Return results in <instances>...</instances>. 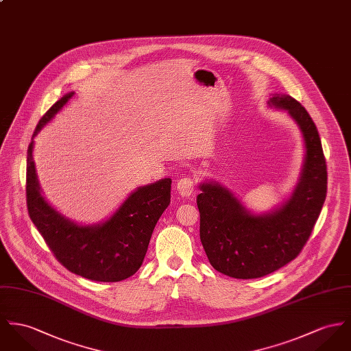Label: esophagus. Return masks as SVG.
I'll return each instance as SVG.
<instances>
[{
	"mask_svg": "<svg viewBox=\"0 0 351 351\" xmlns=\"http://www.w3.org/2000/svg\"><path fill=\"white\" fill-rule=\"evenodd\" d=\"M176 189L180 196L183 197H187L191 196V193L193 192L195 189V183H193V179L189 178V176H184L182 179L178 180V184H176Z\"/></svg>",
	"mask_w": 351,
	"mask_h": 351,
	"instance_id": "esophagus-1",
	"label": "esophagus"
}]
</instances>
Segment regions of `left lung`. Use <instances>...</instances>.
I'll use <instances>...</instances> for the list:
<instances>
[{
    "instance_id": "left-lung-1",
    "label": "left lung",
    "mask_w": 351,
    "mask_h": 351,
    "mask_svg": "<svg viewBox=\"0 0 351 351\" xmlns=\"http://www.w3.org/2000/svg\"><path fill=\"white\" fill-rule=\"evenodd\" d=\"M269 106L286 110L303 137V165L291 196L265 214H252L216 182H203L196 197L207 258L216 271L237 279L265 276L295 259L311 235L327 192L322 143L307 110L282 93H274Z\"/></svg>"
}]
</instances>
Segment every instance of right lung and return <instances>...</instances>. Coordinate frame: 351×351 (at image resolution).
Here are the masks:
<instances>
[{"label":"right lung","instance_id":"1","mask_svg":"<svg viewBox=\"0 0 351 351\" xmlns=\"http://www.w3.org/2000/svg\"><path fill=\"white\" fill-rule=\"evenodd\" d=\"M75 92L64 95L41 117L27 147V213L56 259L68 270L96 282H120L143 265L154 228L171 202V179L137 187L97 224H79L60 214L44 197L33 162V138Z\"/></svg>","mask_w":351,"mask_h":351}]
</instances>
